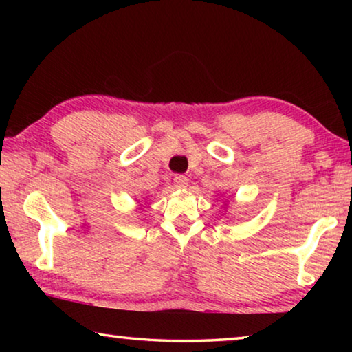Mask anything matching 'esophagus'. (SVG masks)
<instances>
[{
	"label": "esophagus",
	"instance_id": "34e87169",
	"mask_svg": "<svg viewBox=\"0 0 352 352\" xmlns=\"http://www.w3.org/2000/svg\"><path fill=\"white\" fill-rule=\"evenodd\" d=\"M174 184H175L177 189H186L188 184H189V180L184 175H175Z\"/></svg>",
	"mask_w": 352,
	"mask_h": 352
}]
</instances>
